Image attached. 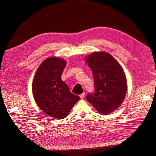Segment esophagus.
I'll return each instance as SVG.
<instances>
[{"label": "esophagus", "instance_id": "esophagus-1", "mask_svg": "<svg viewBox=\"0 0 156 156\" xmlns=\"http://www.w3.org/2000/svg\"><path fill=\"white\" fill-rule=\"evenodd\" d=\"M84 96H85V93H82L80 95V98H81V99H83L84 98Z\"/></svg>", "mask_w": 156, "mask_h": 156}]
</instances>
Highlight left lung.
<instances>
[{
	"label": "left lung",
	"instance_id": "8db88e82",
	"mask_svg": "<svg viewBox=\"0 0 156 156\" xmlns=\"http://www.w3.org/2000/svg\"><path fill=\"white\" fill-rule=\"evenodd\" d=\"M86 62L94 81V91L87 94V101L101 114H109L125 98L127 87L125 74L117 61L107 52H93Z\"/></svg>",
	"mask_w": 156,
	"mask_h": 156
}]
</instances>
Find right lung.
<instances>
[{
    "label": "right lung",
    "instance_id": "1",
    "mask_svg": "<svg viewBox=\"0 0 156 156\" xmlns=\"http://www.w3.org/2000/svg\"><path fill=\"white\" fill-rule=\"evenodd\" d=\"M66 62L58 57L45 60L36 72L32 90L39 108L54 119H64L80 98L72 94L61 78Z\"/></svg>",
    "mask_w": 156,
    "mask_h": 156
}]
</instances>
